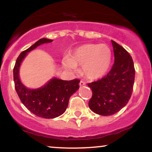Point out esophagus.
<instances>
[{"label": "esophagus", "mask_w": 152, "mask_h": 152, "mask_svg": "<svg viewBox=\"0 0 152 152\" xmlns=\"http://www.w3.org/2000/svg\"><path fill=\"white\" fill-rule=\"evenodd\" d=\"M79 85H80V86H85V85H86V83H85L84 81H80V83H79Z\"/></svg>", "instance_id": "esophagus-1"}]
</instances>
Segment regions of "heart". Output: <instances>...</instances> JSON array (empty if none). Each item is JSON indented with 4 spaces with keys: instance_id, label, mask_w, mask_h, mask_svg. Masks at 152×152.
Masks as SVG:
<instances>
[{
    "instance_id": "heart-1",
    "label": "heart",
    "mask_w": 152,
    "mask_h": 152,
    "mask_svg": "<svg viewBox=\"0 0 152 152\" xmlns=\"http://www.w3.org/2000/svg\"><path fill=\"white\" fill-rule=\"evenodd\" d=\"M111 61L112 51L109 46L86 43L73 50L64 64L69 69L82 66L85 76L88 79L96 80L108 72Z\"/></svg>"
}]
</instances>
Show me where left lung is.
I'll return each instance as SVG.
<instances>
[{
	"instance_id": "obj_1",
	"label": "left lung",
	"mask_w": 152,
	"mask_h": 152,
	"mask_svg": "<svg viewBox=\"0 0 152 152\" xmlns=\"http://www.w3.org/2000/svg\"><path fill=\"white\" fill-rule=\"evenodd\" d=\"M114 64L106 76L87 83L92 90L88 106L102 116L116 114L129 102L133 91L135 69L133 59L121 46L111 41Z\"/></svg>"
}]
</instances>
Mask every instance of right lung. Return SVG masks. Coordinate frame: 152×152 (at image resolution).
Here are the masks:
<instances>
[{
	"label": "right lung",
	"instance_id": "obj_1",
	"mask_svg": "<svg viewBox=\"0 0 152 152\" xmlns=\"http://www.w3.org/2000/svg\"><path fill=\"white\" fill-rule=\"evenodd\" d=\"M53 40L41 38L33 46L20 53L13 68L15 88L23 105L33 114L45 118H53L64 114L69 105L71 96L79 88L80 80L75 78L64 81L57 78L50 80L46 85L37 88L29 89L19 78V68L28 52L43 43L52 42Z\"/></svg>",
	"mask_w": 152,
	"mask_h": 152
}]
</instances>
